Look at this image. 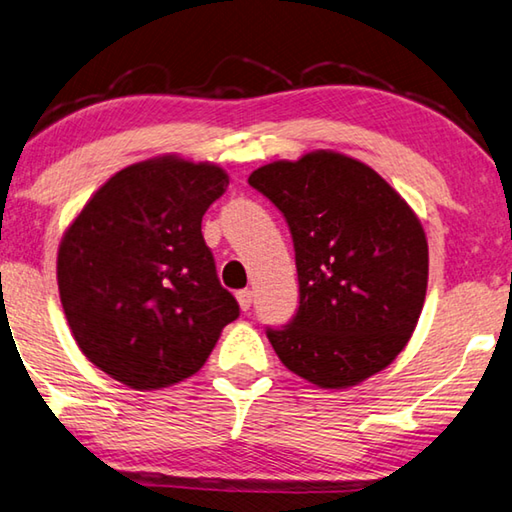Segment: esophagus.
Listing matches in <instances>:
<instances>
[{
	"mask_svg": "<svg viewBox=\"0 0 512 512\" xmlns=\"http://www.w3.org/2000/svg\"><path fill=\"white\" fill-rule=\"evenodd\" d=\"M237 302L241 306V311H248L250 304H253V291H248V288H244V291H237Z\"/></svg>",
	"mask_w": 512,
	"mask_h": 512,
	"instance_id": "34e87169",
	"label": "esophagus"
}]
</instances>
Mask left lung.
<instances>
[{
    "instance_id": "left-lung-1",
    "label": "left lung",
    "mask_w": 512,
    "mask_h": 512,
    "mask_svg": "<svg viewBox=\"0 0 512 512\" xmlns=\"http://www.w3.org/2000/svg\"><path fill=\"white\" fill-rule=\"evenodd\" d=\"M293 237L300 304L266 327L293 374L324 389L385 369L410 340L427 291V241L385 179L336 152L277 161L248 176Z\"/></svg>"
}]
</instances>
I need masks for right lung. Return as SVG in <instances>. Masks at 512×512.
Wrapping results in <instances>:
<instances>
[{
  "label": "right lung",
  "mask_w": 512,
  "mask_h": 512,
  "mask_svg": "<svg viewBox=\"0 0 512 512\" xmlns=\"http://www.w3.org/2000/svg\"><path fill=\"white\" fill-rule=\"evenodd\" d=\"M226 188L217 165L143 161L111 176L64 232V315L80 351L118 383L159 389L197 374L239 318L201 235Z\"/></svg>",
  "instance_id": "obj_1"
}]
</instances>
